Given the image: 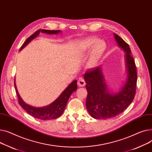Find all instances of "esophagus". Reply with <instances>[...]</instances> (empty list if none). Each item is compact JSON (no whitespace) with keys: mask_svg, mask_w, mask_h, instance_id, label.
Returning <instances> with one entry per match:
<instances>
[{"mask_svg":"<svg viewBox=\"0 0 152 152\" xmlns=\"http://www.w3.org/2000/svg\"><path fill=\"white\" fill-rule=\"evenodd\" d=\"M77 85L78 86H84L86 85V82L85 81V80L83 78H80L78 80Z\"/></svg>","mask_w":152,"mask_h":152,"instance_id":"obj_1","label":"esophagus"}]
</instances>
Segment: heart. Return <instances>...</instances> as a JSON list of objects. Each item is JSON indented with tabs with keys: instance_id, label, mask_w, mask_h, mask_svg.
Instances as JSON below:
<instances>
[{
	"instance_id": "obj_1",
	"label": "heart",
	"mask_w": 152,
	"mask_h": 152,
	"mask_svg": "<svg viewBox=\"0 0 152 152\" xmlns=\"http://www.w3.org/2000/svg\"><path fill=\"white\" fill-rule=\"evenodd\" d=\"M82 48L87 51L91 47V51L89 58L88 64L90 67L96 66L101 59L106 50V44L102 40H98L94 37H90L84 40L82 42Z\"/></svg>"
}]
</instances>
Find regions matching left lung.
I'll return each instance as SVG.
<instances>
[{"instance_id": "8db88e82", "label": "left lung", "mask_w": 152, "mask_h": 152, "mask_svg": "<svg viewBox=\"0 0 152 152\" xmlns=\"http://www.w3.org/2000/svg\"><path fill=\"white\" fill-rule=\"evenodd\" d=\"M114 37L118 46L126 52L128 78L118 93H110L104 81L101 67L85 72L84 78L88 92L86 107L91 117L96 119H109L120 114L132 102L136 94L137 74L131 49L128 44L117 34L114 33Z\"/></svg>"}]
</instances>
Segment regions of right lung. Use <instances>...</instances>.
<instances>
[{
    "label": "right lung",
    "instance_id": "1",
    "mask_svg": "<svg viewBox=\"0 0 152 152\" xmlns=\"http://www.w3.org/2000/svg\"><path fill=\"white\" fill-rule=\"evenodd\" d=\"M40 32L43 33H47L48 34H56L60 32L61 31H50L46 29L37 30L26 40V42L23 43L22 47H21L20 50L24 48L32 40L37 37V35L39 34ZM14 82L16 95L18 96V101L19 104L29 115L32 116V117L42 120H53L59 117L65 110L67 103L71 94L75 92L77 89V80H74V81H73L65 89L64 91L61 94V95L57 98V99L51 104L46 107H34L26 104L23 101V99L19 95L18 92L17 91V89L15 85V82L14 81Z\"/></svg>",
    "mask_w": 152,
    "mask_h": 152
}]
</instances>
